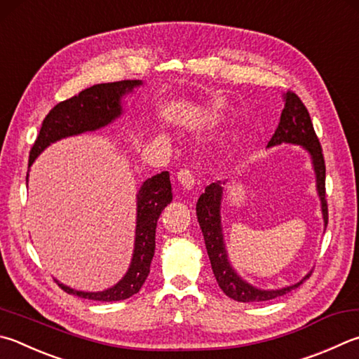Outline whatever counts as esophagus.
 I'll use <instances>...</instances> for the list:
<instances>
[{
  "mask_svg": "<svg viewBox=\"0 0 359 359\" xmlns=\"http://www.w3.org/2000/svg\"><path fill=\"white\" fill-rule=\"evenodd\" d=\"M177 180L185 190H193L194 185H196V179H194L193 172L188 171V169H182V171L177 172Z\"/></svg>",
  "mask_w": 359,
  "mask_h": 359,
  "instance_id": "esophagus-1",
  "label": "esophagus"
}]
</instances>
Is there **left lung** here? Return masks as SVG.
<instances>
[{"mask_svg": "<svg viewBox=\"0 0 359 359\" xmlns=\"http://www.w3.org/2000/svg\"><path fill=\"white\" fill-rule=\"evenodd\" d=\"M283 99L284 109L281 113V119H279L276 132L271 136L266 147L287 142V144L302 146L311 155L312 168H314L316 172V188L318 198H320L322 217L325 229H327L328 205L327 199H325V160L320 142H318L314 127H312L308 109L303 105V102L299 100V97L295 93H292V90H287V93L283 94ZM226 182L227 180H217L205 187V191L201 194L196 204V215L202 229V236H204L205 240L207 254L208 259H210L213 275L217 278L221 290L227 297L240 303H260L283 297L290 290L299 287L311 276V273H308L302 281L287 285V287L259 289L256 285L245 281L233 269L229 256H227L223 226H221V201H223V187L226 185Z\"/></svg>", "mask_w": 359, "mask_h": 359, "instance_id": "8db88e82", "label": "left lung"}]
</instances>
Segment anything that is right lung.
I'll return each instance as SVG.
<instances>
[{
	"instance_id": "1",
	"label": "right lung",
	"mask_w": 359,
	"mask_h": 359,
	"mask_svg": "<svg viewBox=\"0 0 359 359\" xmlns=\"http://www.w3.org/2000/svg\"><path fill=\"white\" fill-rule=\"evenodd\" d=\"M141 80H123L116 83L94 84L80 94L64 100L51 109L45 117L34 146L29 152V166L45 149L53 142L86 132H95L114 122L122 114V99L140 88ZM28 184V175H26ZM172 201V188L169 172L163 171L147 179L136 193V231L132 262L126 275L113 287L100 292L75 290L57 283V285L80 298L94 302H119L138 293L151 271V262L155 252V229L160 215Z\"/></svg>"
}]
</instances>
